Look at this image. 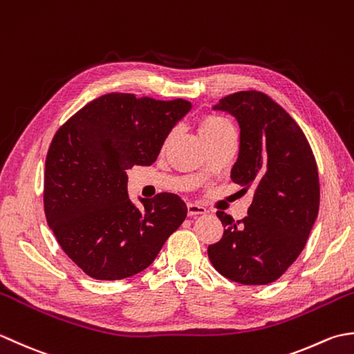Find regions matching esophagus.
<instances>
[{
	"label": "esophagus",
	"instance_id": "obj_1",
	"mask_svg": "<svg viewBox=\"0 0 354 354\" xmlns=\"http://www.w3.org/2000/svg\"><path fill=\"white\" fill-rule=\"evenodd\" d=\"M187 213H189V216L193 217V216H198V214H207L208 209L205 207H202V205L189 202V204H187Z\"/></svg>",
	"mask_w": 354,
	"mask_h": 354
}]
</instances>
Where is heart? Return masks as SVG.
I'll return each mask as SVG.
<instances>
[{
    "label": "heart",
    "mask_w": 354,
    "mask_h": 354,
    "mask_svg": "<svg viewBox=\"0 0 354 354\" xmlns=\"http://www.w3.org/2000/svg\"><path fill=\"white\" fill-rule=\"evenodd\" d=\"M230 129H232V126L230 124L228 120L217 115H207L201 120V124H199L202 138L214 137V135H219Z\"/></svg>",
    "instance_id": "heart-1"
}]
</instances>
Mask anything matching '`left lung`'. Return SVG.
<instances>
[{
    "label": "left lung",
    "instance_id": "left-lung-1",
    "mask_svg": "<svg viewBox=\"0 0 354 354\" xmlns=\"http://www.w3.org/2000/svg\"><path fill=\"white\" fill-rule=\"evenodd\" d=\"M237 120L239 156L232 183L252 190L242 222L217 212L223 237L208 259L223 277L242 284H269L301 254L319 209V178L303 131L280 104L259 91L223 97L213 106Z\"/></svg>",
    "mask_w": 354,
    "mask_h": 354
}]
</instances>
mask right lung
I'll return each instance as SVG.
<instances>
[{
  "instance_id": "obj_1",
  "label": "right lung",
  "mask_w": 354,
  "mask_h": 354,
  "mask_svg": "<svg viewBox=\"0 0 354 354\" xmlns=\"http://www.w3.org/2000/svg\"><path fill=\"white\" fill-rule=\"evenodd\" d=\"M192 103L111 93L89 102L55 135L45 161L44 208L64 252L95 280H122L152 265L187 217L173 193H127V170L156 161Z\"/></svg>"
}]
</instances>
